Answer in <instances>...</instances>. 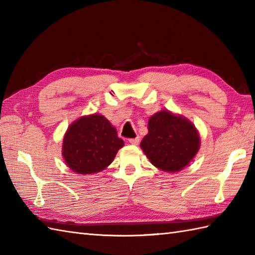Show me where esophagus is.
I'll return each mask as SVG.
<instances>
[{
  "instance_id": "esophagus-1",
  "label": "esophagus",
  "mask_w": 255,
  "mask_h": 255,
  "mask_svg": "<svg viewBox=\"0 0 255 255\" xmlns=\"http://www.w3.org/2000/svg\"><path fill=\"white\" fill-rule=\"evenodd\" d=\"M139 141H140V137H139V136H137L136 138H131V139H129V142L132 143V144H138V143H139Z\"/></svg>"
}]
</instances>
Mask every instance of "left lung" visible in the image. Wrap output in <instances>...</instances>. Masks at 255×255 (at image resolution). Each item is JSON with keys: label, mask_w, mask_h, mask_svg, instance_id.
Returning <instances> with one entry per match:
<instances>
[{"label": "left lung", "mask_w": 255, "mask_h": 255, "mask_svg": "<svg viewBox=\"0 0 255 255\" xmlns=\"http://www.w3.org/2000/svg\"><path fill=\"white\" fill-rule=\"evenodd\" d=\"M148 130L140 147L151 163L165 172L181 171L199 149V136L194 125L170 112L162 111L151 116Z\"/></svg>", "instance_id": "obj_1"}]
</instances>
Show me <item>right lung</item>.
I'll use <instances>...</instances> for the list:
<instances>
[{"instance_id":"obj_1","label":"right lung","mask_w":255,"mask_h":255,"mask_svg":"<svg viewBox=\"0 0 255 255\" xmlns=\"http://www.w3.org/2000/svg\"><path fill=\"white\" fill-rule=\"evenodd\" d=\"M123 145L111 123L94 114L81 117L69 127L63 138L62 154L73 172L92 174L110 165Z\"/></svg>"}]
</instances>
